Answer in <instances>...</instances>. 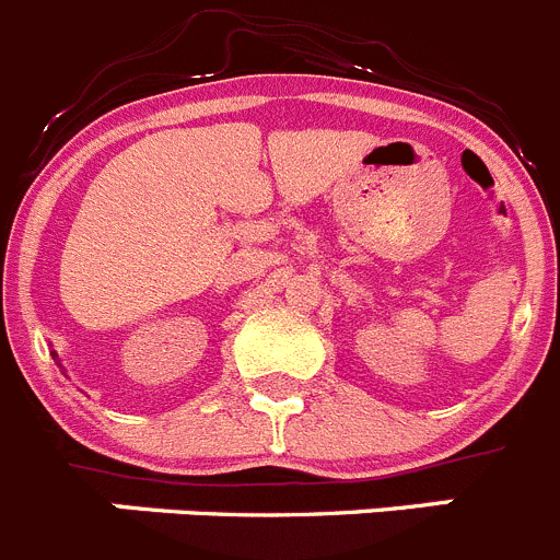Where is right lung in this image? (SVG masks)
I'll use <instances>...</instances> for the list:
<instances>
[{"label":"right lung","mask_w":560,"mask_h":560,"mask_svg":"<svg viewBox=\"0 0 560 560\" xmlns=\"http://www.w3.org/2000/svg\"><path fill=\"white\" fill-rule=\"evenodd\" d=\"M51 357H55V362H57V364H60V359H57V353H55V351H51Z\"/></svg>","instance_id":"obj_1"}]
</instances>
